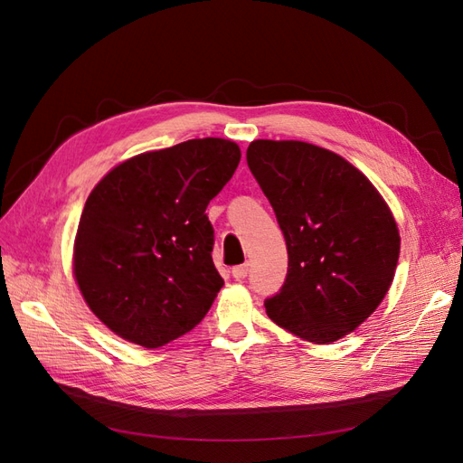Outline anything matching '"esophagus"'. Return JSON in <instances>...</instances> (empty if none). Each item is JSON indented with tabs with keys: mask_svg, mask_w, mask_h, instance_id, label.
Returning <instances> with one entry per match:
<instances>
[{
	"mask_svg": "<svg viewBox=\"0 0 463 463\" xmlns=\"http://www.w3.org/2000/svg\"><path fill=\"white\" fill-rule=\"evenodd\" d=\"M232 274H233V278H235V279H243V278H247V274H249V262L240 264V266H233V269H232Z\"/></svg>",
	"mask_w": 463,
	"mask_h": 463,
	"instance_id": "1",
	"label": "esophagus"
}]
</instances>
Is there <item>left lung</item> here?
I'll list each match as a JSON object with an SVG mask.
<instances>
[{
	"mask_svg": "<svg viewBox=\"0 0 463 463\" xmlns=\"http://www.w3.org/2000/svg\"><path fill=\"white\" fill-rule=\"evenodd\" d=\"M247 164L288 247L286 282L264 301L266 315L307 342H335L371 317L394 279L396 220L371 181L326 148L253 141Z\"/></svg>",
	"mask_w": 463,
	"mask_h": 463,
	"instance_id": "8db88e82",
	"label": "left lung"
}]
</instances>
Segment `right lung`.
Here are the masks:
<instances>
[{
  "label": "right lung",
  "instance_id": "1",
  "mask_svg": "<svg viewBox=\"0 0 463 463\" xmlns=\"http://www.w3.org/2000/svg\"><path fill=\"white\" fill-rule=\"evenodd\" d=\"M240 160V146L226 138H191L138 154L92 189L73 272L109 330L152 349L204 318L223 286L206 206Z\"/></svg>",
  "mask_w": 463,
  "mask_h": 463
}]
</instances>
